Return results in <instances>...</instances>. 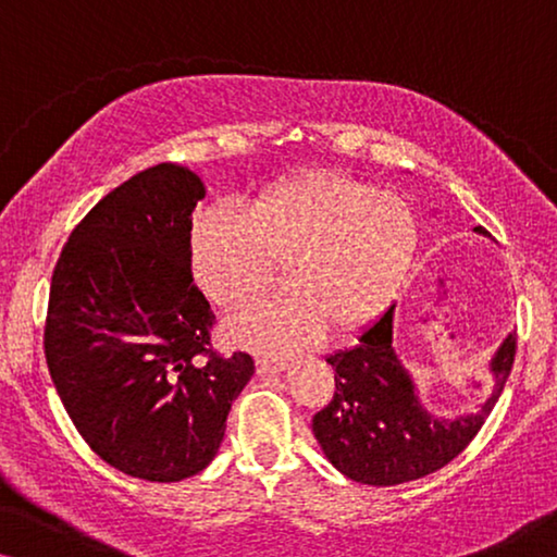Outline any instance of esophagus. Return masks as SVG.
Listing matches in <instances>:
<instances>
[{
    "label": "esophagus",
    "mask_w": 557,
    "mask_h": 557,
    "mask_svg": "<svg viewBox=\"0 0 557 557\" xmlns=\"http://www.w3.org/2000/svg\"><path fill=\"white\" fill-rule=\"evenodd\" d=\"M286 368H288L286 360H273V357H261V360H258V370L261 372H281Z\"/></svg>",
    "instance_id": "obj_1"
}]
</instances>
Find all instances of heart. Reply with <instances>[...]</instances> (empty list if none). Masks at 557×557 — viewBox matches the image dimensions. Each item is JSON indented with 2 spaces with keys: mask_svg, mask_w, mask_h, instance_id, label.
Listing matches in <instances>:
<instances>
[{
  "mask_svg": "<svg viewBox=\"0 0 557 557\" xmlns=\"http://www.w3.org/2000/svg\"><path fill=\"white\" fill-rule=\"evenodd\" d=\"M421 225L393 193L339 172L309 170L273 182L248 212L212 205L195 218L189 261L220 307L271 284L284 263L286 288L250 301L227 322L243 347L288 355L326 330L347 337L398 299L413 269Z\"/></svg>",
  "mask_w": 557,
  "mask_h": 557,
  "instance_id": "heart-1",
  "label": "heart"
}]
</instances>
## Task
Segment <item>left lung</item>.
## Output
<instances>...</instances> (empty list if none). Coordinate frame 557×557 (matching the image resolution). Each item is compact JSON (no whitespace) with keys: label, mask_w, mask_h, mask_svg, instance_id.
Instances as JSON below:
<instances>
[{"label":"left lung","mask_w":557,"mask_h":557,"mask_svg":"<svg viewBox=\"0 0 557 557\" xmlns=\"http://www.w3.org/2000/svg\"><path fill=\"white\" fill-rule=\"evenodd\" d=\"M474 231L486 235L482 227ZM393 314L395 304L364 326L355 347L326 357L334 368V395L311 421L332 467L372 486L413 482L454 461L492 413L517 347L515 332H509L492 355L486 364L492 391L476 413L433 416L421 403L416 377L395 355Z\"/></svg>","instance_id":"1"}]
</instances>
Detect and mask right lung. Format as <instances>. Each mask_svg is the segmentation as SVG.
<instances>
[{
	"label": "right lung",
	"instance_id": "add662e5",
	"mask_svg": "<svg viewBox=\"0 0 557 557\" xmlns=\"http://www.w3.org/2000/svg\"><path fill=\"white\" fill-rule=\"evenodd\" d=\"M205 182L162 162L111 189L67 238L50 284L45 357L83 441L113 469L182 482L215 459L256 364L208 354L215 326L193 278Z\"/></svg>",
	"mask_w": 557,
	"mask_h": 557
}]
</instances>
